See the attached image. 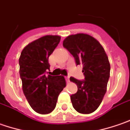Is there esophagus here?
<instances>
[{
	"label": "esophagus",
	"instance_id": "obj_1",
	"mask_svg": "<svg viewBox=\"0 0 130 130\" xmlns=\"http://www.w3.org/2000/svg\"><path fill=\"white\" fill-rule=\"evenodd\" d=\"M65 79H66V81L68 83H69L70 82V76H66L65 77Z\"/></svg>",
	"mask_w": 130,
	"mask_h": 130
}]
</instances>
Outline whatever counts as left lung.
I'll return each mask as SVG.
<instances>
[{
    "label": "left lung",
    "mask_w": 130,
    "mask_h": 130,
    "mask_svg": "<svg viewBox=\"0 0 130 130\" xmlns=\"http://www.w3.org/2000/svg\"><path fill=\"white\" fill-rule=\"evenodd\" d=\"M63 47L73 56L77 65H83L85 76L84 81L70 78L78 87L77 92L71 96L73 106L80 113H91L98 109L107 90L110 71L108 57L98 41L85 33L68 36Z\"/></svg>",
    "instance_id": "left-lung-1"
}]
</instances>
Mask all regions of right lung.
Returning a JSON list of instances; mask_svg holds the SVG:
<instances>
[{"label": "right lung", "mask_w": 130, "mask_h": 130, "mask_svg": "<svg viewBox=\"0 0 130 130\" xmlns=\"http://www.w3.org/2000/svg\"><path fill=\"white\" fill-rule=\"evenodd\" d=\"M59 36L48 35L27 44L19 59L22 90L32 108L40 114H48L56 107L59 93L66 86L62 76H52L48 70V57L60 41Z\"/></svg>", "instance_id": "add662e5"}]
</instances>
